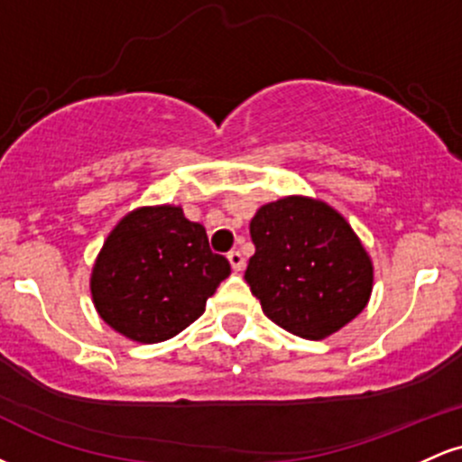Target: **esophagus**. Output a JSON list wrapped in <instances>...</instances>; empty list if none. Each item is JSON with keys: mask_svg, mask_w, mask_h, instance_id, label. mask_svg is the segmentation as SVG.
Listing matches in <instances>:
<instances>
[{"mask_svg": "<svg viewBox=\"0 0 462 462\" xmlns=\"http://www.w3.org/2000/svg\"><path fill=\"white\" fill-rule=\"evenodd\" d=\"M227 261H230L232 269H235V272H241V269L245 267V258H243V254L238 252V249H232V252L227 254Z\"/></svg>", "mask_w": 462, "mask_h": 462, "instance_id": "esophagus-1", "label": "esophagus"}]
</instances>
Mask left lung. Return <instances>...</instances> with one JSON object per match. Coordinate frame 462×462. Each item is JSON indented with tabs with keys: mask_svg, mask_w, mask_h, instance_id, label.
<instances>
[{
	"mask_svg": "<svg viewBox=\"0 0 462 462\" xmlns=\"http://www.w3.org/2000/svg\"><path fill=\"white\" fill-rule=\"evenodd\" d=\"M245 280L263 312L301 338L330 337L367 306L374 272L337 210L309 198L263 206L249 224Z\"/></svg>",
	"mask_w": 462,
	"mask_h": 462,
	"instance_id": "left-lung-1",
	"label": "left lung"
}]
</instances>
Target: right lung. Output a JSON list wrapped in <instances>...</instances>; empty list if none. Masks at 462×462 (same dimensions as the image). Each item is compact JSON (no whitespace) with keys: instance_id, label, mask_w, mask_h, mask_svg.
Returning <instances> with one entry per match:
<instances>
[{"instance_id":"add662e5","label":"right lung","mask_w":462,"mask_h":462,"mask_svg":"<svg viewBox=\"0 0 462 462\" xmlns=\"http://www.w3.org/2000/svg\"><path fill=\"white\" fill-rule=\"evenodd\" d=\"M230 275L204 226L182 208H139L119 221L95 263L91 291L99 317L139 343L176 337Z\"/></svg>"}]
</instances>
